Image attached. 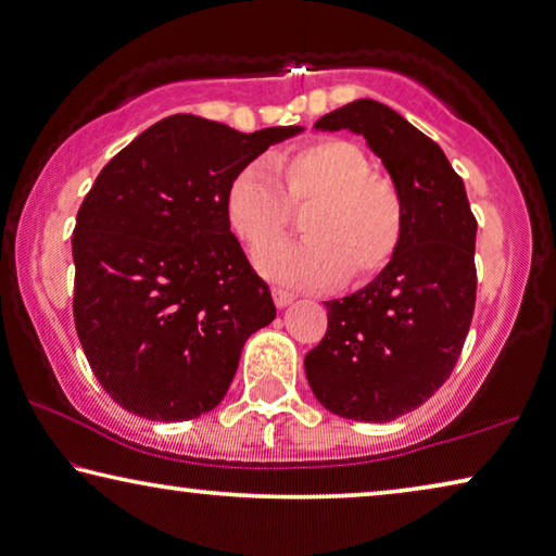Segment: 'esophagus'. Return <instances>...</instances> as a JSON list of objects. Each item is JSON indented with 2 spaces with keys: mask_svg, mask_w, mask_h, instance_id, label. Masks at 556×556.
<instances>
[{
  "mask_svg": "<svg viewBox=\"0 0 556 556\" xmlns=\"http://www.w3.org/2000/svg\"><path fill=\"white\" fill-rule=\"evenodd\" d=\"M271 300H275V304L281 309V306H287V304L294 302V294L287 292V289L275 287V289H271Z\"/></svg>",
  "mask_w": 556,
  "mask_h": 556,
  "instance_id": "1",
  "label": "esophagus"
}]
</instances>
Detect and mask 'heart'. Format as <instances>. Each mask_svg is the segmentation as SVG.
Instances as JSON below:
<instances>
[{
  "mask_svg": "<svg viewBox=\"0 0 556 556\" xmlns=\"http://www.w3.org/2000/svg\"><path fill=\"white\" fill-rule=\"evenodd\" d=\"M314 201L306 240L268 243L288 218L289 203ZM225 217L239 242L254 250V267L279 285L321 289L377 277L404 237L396 187L375 174L369 154L346 139H319L294 152L252 160L225 189Z\"/></svg>",
  "mask_w": 556,
  "mask_h": 556,
  "instance_id": "obj_1",
  "label": "heart"
}]
</instances>
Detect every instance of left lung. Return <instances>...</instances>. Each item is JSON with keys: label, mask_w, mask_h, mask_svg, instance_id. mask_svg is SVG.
Returning a JSON list of instances; mask_svg holds the SVG:
<instances>
[{"label": "left lung", "mask_w": 556, "mask_h": 556, "mask_svg": "<svg viewBox=\"0 0 556 556\" xmlns=\"http://www.w3.org/2000/svg\"><path fill=\"white\" fill-rule=\"evenodd\" d=\"M317 129L367 139L404 204V237L375 281L327 304V334L304 357L317 400L354 421L425 404L457 364L477 300V219L442 149L394 110L357 99Z\"/></svg>", "instance_id": "left-lung-1"}]
</instances>
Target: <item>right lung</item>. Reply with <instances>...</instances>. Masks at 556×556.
Here are the masks:
<instances>
[{"label": "right lung", "instance_id": "1", "mask_svg": "<svg viewBox=\"0 0 556 556\" xmlns=\"http://www.w3.org/2000/svg\"><path fill=\"white\" fill-rule=\"evenodd\" d=\"M300 131L242 135L174 114L99 172L72 237V309L89 367L122 409L185 421L225 400L244 342L277 317L229 231L225 189Z\"/></svg>", "mask_w": 556, "mask_h": 556}]
</instances>
